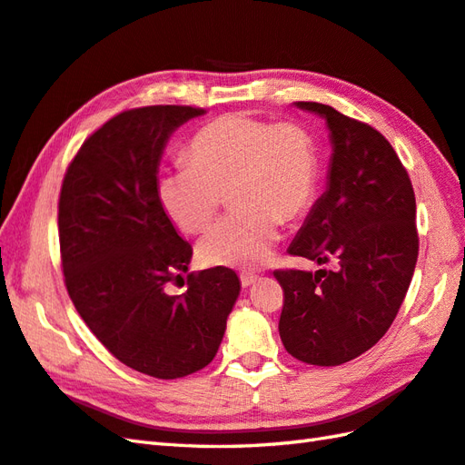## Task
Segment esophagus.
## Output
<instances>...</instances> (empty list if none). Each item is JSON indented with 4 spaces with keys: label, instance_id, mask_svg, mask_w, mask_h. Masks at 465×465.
<instances>
[{
    "label": "esophagus",
    "instance_id": "34e87169",
    "mask_svg": "<svg viewBox=\"0 0 465 465\" xmlns=\"http://www.w3.org/2000/svg\"><path fill=\"white\" fill-rule=\"evenodd\" d=\"M240 282H242V285H243V288H250V285H252V283H255V282H258V275H255V273H248V272H245V273H242V275H240Z\"/></svg>",
    "mask_w": 465,
    "mask_h": 465
}]
</instances>
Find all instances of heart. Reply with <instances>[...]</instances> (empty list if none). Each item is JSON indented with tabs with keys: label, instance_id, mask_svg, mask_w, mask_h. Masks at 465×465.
I'll return each instance as SVG.
<instances>
[{
	"label": "heart",
	"instance_id": "1",
	"mask_svg": "<svg viewBox=\"0 0 465 465\" xmlns=\"http://www.w3.org/2000/svg\"><path fill=\"white\" fill-rule=\"evenodd\" d=\"M315 185L318 152L302 124L227 114L195 132L187 163L160 175L157 195L183 232L202 233L230 193L238 210L205 233L197 253L207 265L253 268L270 260L282 222L308 212Z\"/></svg>",
	"mask_w": 465,
	"mask_h": 465
}]
</instances>
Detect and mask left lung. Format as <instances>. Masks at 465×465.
I'll list each match as a JSON object with an SVG mask.
<instances>
[{
  "mask_svg": "<svg viewBox=\"0 0 465 465\" xmlns=\"http://www.w3.org/2000/svg\"><path fill=\"white\" fill-rule=\"evenodd\" d=\"M302 110L328 122V190L290 245V255L333 270H275L283 290L280 338L310 365H340L378 343L396 320L416 270V195L391 143L371 125L318 102Z\"/></svg>",
  "mask_w": 465,
  "mask_h": 465,
  "instance_id": "obj_1",
  "label": "left lung"
}]
</instances>
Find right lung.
<instances>
[{"label": "right lung", "instance_id": "obj_1", "mask_svg": "<svg viewBox=\"0 0 465 465\" xmlns=\"http://www.w3.org/2000/svg\"><path fill=\"white\" fill-rule=\"evenodd\" d=\"M202 107L147 105L114 115L69 162L57 203L59 253L69 298L114 358L157 380L210 363L240 295L233 270L187 273L192 245L157 195L167 137Z\"/></svg>", "mask_w": 465, "mask_h": 465}]
</instances>
